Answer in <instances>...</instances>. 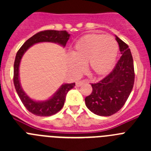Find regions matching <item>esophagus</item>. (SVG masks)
Segmentation results:
<instances>
[{"mask_svg": "<svg viewBox=\"0 0 151 151\" xmlns=\"http://www.w3.org/2000/svg\"><path fill=\"white\" fill-rule=\"evenodd\" d=\"M85 82H87V81H86V80H83V81H79V82H77L76 83V87H80L81 85H82L84 83H85Z\"/></svg>", "mask_w": 151, "mask_h": 151, "instance_id": "esophagus-1", "label": "esophagus"}]
</instances>
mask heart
Instances as JSON below:
<instances>
[{
	"mask_svg": "<svg viewBox=\"0 0 151 151\" xmlns=\"http://www.w3.org/2000/svg\"><path fill=\"white\" fill-rule=\"evenodd\" d=\"M118 51V43L111 36L86 35L75 44L72 56L68 58V66L72 71L79 72L82 65L87 63L91 74L102 76L113 69Z\"/></svg>",
	"mask_w": 151,
	"mask_h": 151,
	"instance_id": "heart-1",
	"label": "heart"
}]
</instances>
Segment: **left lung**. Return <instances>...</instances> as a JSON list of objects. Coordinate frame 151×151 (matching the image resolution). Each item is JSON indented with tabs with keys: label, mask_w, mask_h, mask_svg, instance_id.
Returning <instances> with one entry per match:
<instances>
[{
	"label": "left lung",
	"mask_w": 151,
	"mask_h": 151,
	"mask_svg": "<svg viewBox=\"0 0 151 151\" xmlns=\"http://www.w3.org/2000/svg\"><path fill=\"white\" fill-rule=\"evenodd\" d=\"M121 56L113 71L97 83L91 84L92 92L85 97V105L94 114L109 116L124 106L134 82V63L129 46L116 35Z\"/></svg>",
	"instance_id": "left-lung-1"
}]
</instances>
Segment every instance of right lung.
I'll return each instance as SVG.
<instances>
[{
  "instance_id": "add662e5",
  "label": "right lung",
  "mask_w": 151,
  "mask_h": 151,
  "mask_svg": "<svg viewBox=\"0 0 151 151\" xmlns=\"http://www.w3.org/2000/svg\"><path fill=\"white\" fill-rule=\"evenodd\" d=\"M70 35L66 31H56L46 30L39 32L34 35L29 39L23 44L16 55L14 66H13V83L15 86L16 91L21 101L26 108L30 113L34 115L39 116H50L54 115L63 108L64 102L66 100V96L68 91L74 88L75 83L63 84L61 85L55 94L48 100L43 101H35L31 99L30 97L25 93L21 87L19 76V68L20 64L21 59L23 54L31 46L35 44L40 42H53L65 47L66 42L69 38Z\"/></svg>"
}]
</instances>
